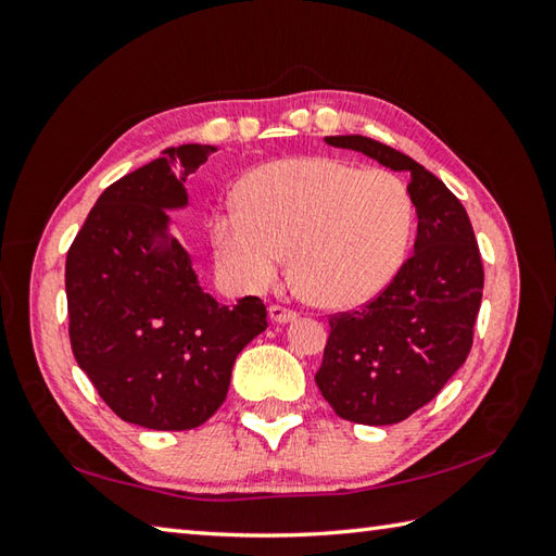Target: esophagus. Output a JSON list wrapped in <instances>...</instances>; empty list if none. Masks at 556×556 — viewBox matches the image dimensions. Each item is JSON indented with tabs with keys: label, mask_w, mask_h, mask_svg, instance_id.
<instances>
[{
	"label": "esophagus",
	"mask_w": 556,
	"mask_h": 556,
	"mask_svg": "<svg viewBox=\"0 0 556 556\" xmlns=\"http://www.w3.org/2000/svg\"><path fill=\"white\" fill-rule=\"evenodd\" d=\"M296 311H289L285 305H269V320L277 323V325H287L296 320Z\"/></svg>",
	"instance_id": "34e87169"
}]
</instances>
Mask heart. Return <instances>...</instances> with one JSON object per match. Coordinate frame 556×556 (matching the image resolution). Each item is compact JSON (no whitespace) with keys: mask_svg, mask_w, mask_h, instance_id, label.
I'll return each mask as SVG.
<instances>
[{"mask_svg":"<svg viewBox=\"0 0 556 556\" xmlns=\"http://www.w3.org/2000/svg\"><path fill=\"white\" fill-rule=\"evenodd\" d=\"M239 207L215 210L212 243L224 271L265 291L287 263L291 281L323 308H353L392 285L416 207L387 169L308 155L260 164L239 184Z\"/></svg>","mask_w":556,"mask_h":556,"instance_id":"1","label":"heart"}]
</instances>
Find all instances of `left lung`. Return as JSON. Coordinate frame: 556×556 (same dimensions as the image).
Returning a JSON list of instances; mask_svg holds the SVG:
<instances>
[{
    "label": "left lung",
    "instance_id": "1",
    "mask_svg": "<svg viewBox=\"0 0 556 556\" xmlns=\"http://www.w3.org/2000/svg\"><path fill=\"white\" fill-rule=\"evenodd\" d=\"M408 174L418 215L413 255L363 311L329 320L315 382L339 418L392 425L428 404L466 363L482 301V260L460 200L404 152L365 136H325Z\"/></svg>",
    "mask_w": 556,
    "mask_h": 556
}]
</instances>
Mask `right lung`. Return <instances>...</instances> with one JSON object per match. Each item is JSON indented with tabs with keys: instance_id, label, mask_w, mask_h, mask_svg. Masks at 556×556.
<instances>
[{
	"instance_id": "1",
	"label": "right lung",
	"mask_w": 556,
	"mask_h": 556,
	"mask_svg": "<svg viewBox=\"0 0 556 556\" xmlns=\"http://www.w3.org/2000/svg\"><path fill=\"white\" fill-rule=\"evenodd\" d=\"M215 146H179L104 188L66 255L68 337L78 368L116 416L191 430L229 392L239 353L267 329L260 299L222 305L200 287L169 212Z\"/></svg>"
}]
</instances>
